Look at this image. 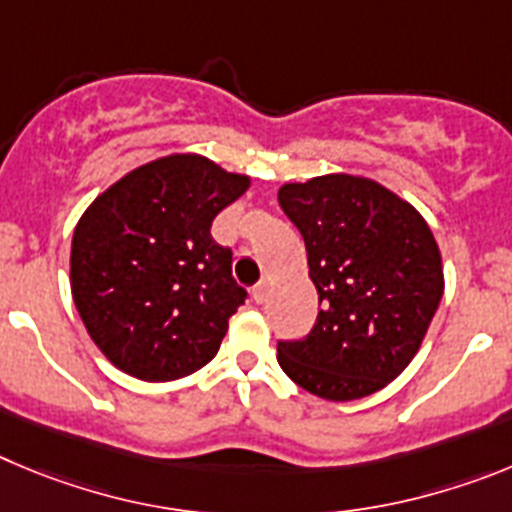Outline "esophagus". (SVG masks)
<instances>
[{
    "mask_svg": "<svg viewBox=\"0 0 512 512\" xmlns=\"http://www.w3.org/2000/svg\"><path fill=\"white\" fill-rule=\"evenodd\" d=\"M267 290H270V285H267L265 280H260V283L252 288V298H255L257 303H265L267 301Z\"/></svg>",
    "mask_w": 512,
    "mask_h": 512,
    "instance_id": "34e87169",
    "label": "esophagus"
}]
</instances>
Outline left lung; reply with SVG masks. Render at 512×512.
<instances>
[{
	"label": "left lung",
	"mask_w": 512,
	"mask_h": 512,
	"mask_svg": "<svg viewBox=\"0 0 512 512\" xmlns=\"http://www.w3.org/2000/svg\"><path fill=\"white\" fill-rule=\"evenodd\" d=\"M278 201L306 242L321 306L303 339L278 342L280 367L324 400L377 393L411 365L444 296L434 234L372 178L285 183Z\"/></svg>",
	"instance_id": "8db88e82"
}]
</instances>
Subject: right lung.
<instances>
[{
	"label": "right lung",
	"mask_w": 512,
	"mask_h": 512,
	"mask_svg": "<svg viewBox=\"0 0 512 512\" xmlns=\"http://www.w3.org/2000/svg\"><path fill=\"white\" fill-rule=\"evenodd\" d=\"M247 188L250 178L204 155H165L119 178L78 219L73 303L114 367L168 382L214 359L247 290L211 222Z\"/></svg>",
	"instance_id": "add662e5"
}]
</instances>
